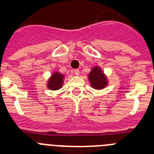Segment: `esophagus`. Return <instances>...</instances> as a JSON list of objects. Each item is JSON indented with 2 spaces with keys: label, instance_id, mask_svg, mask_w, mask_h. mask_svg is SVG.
<instances>
[{
  "label": "esophagus",
  "instance_id": "esophagus-1",
  "mask_svg": "<svg viewBox=\"0 0 154 154\" xmlns=\"http://www.w3.org/2000/svg\"><path fill=\"white\" fill-rule=\"evenodd\" d=\"M74 73H75V75L76 76H79V69H75V70L74 71Z\"/></svg>",
  "mask_w": 154,
  "mask_h": 154
}]
</instances>
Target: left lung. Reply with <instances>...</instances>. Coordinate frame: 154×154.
Masks as SVG:
<instances>
[{"label": "left lung", "mask_w": 154, "mask_h": 154, "mask_svg": "<svg viewBox=\"0 0 154 154\" xmlns=\"http://www.w3.org/2000/svg\"><path fill=\"white\" fill-rule=\"evenodd\" d=\"M88 79L92 88L96 90L105 89L109 84L107 76L99 66L92 68L90 72L88 74Z\"/></svg>", "instance_id": "obj_1"}]
</instances>
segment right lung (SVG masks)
Returning a JSON list of instances; mask_svg holds the SVG:
<instances>
[{
    "label": "right lung",
    "instance_id": "obj_1",
    "mask_svg": "<svg viewBox=\"0 0 154 154\" xmlns=\"http://www.w3.org/2000/svg\"><path fill=\"white\" fill-rule=\"evenodd\" d=\"M65 75L62 74L58 71H55L51 74L47 82L48 89H51L52 91H56L60 89L63 85L64 79H65Z\"/></svg>",
    "mask_w": 154,
    "mask_h": 154
}]
</instances>
